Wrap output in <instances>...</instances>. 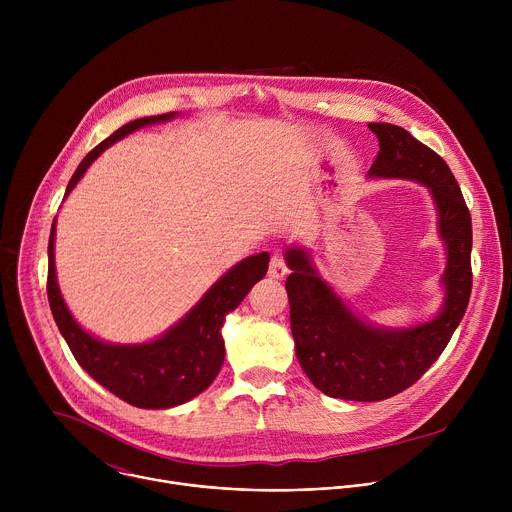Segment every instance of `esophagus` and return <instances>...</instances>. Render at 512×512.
Here are the masks:
<instances>
[{
    "mask_svg": "<svg viewBox=\"0 0 512 512\" xmlns=\"http://www.w3.org/2000/svg\"><path fill=\"white\" fill-rule=\"evenodd\" d=\"M269 277L273 279H283L287 275V265L283 261V257L279 253H273L271 255V261H269Z\"/></svg>",
    "mask_w": 512,
    "mask_h": 512,
    "instance_id": "esophagus-1",
    "label": "esophagus"
}]
</instances>
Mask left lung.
I'll return each instance as SVG.
<instances>
[{"mask_svg": "<svg viewBox=\"0 0 512 512\" xmlns=\"http://www.w3.org/2000/svg\"><path fill=\"white\" fill-rule=\"evenodd\" d=\"M369 127L379 137L369 178H403L429 188L448 253L442 277L446 298L429 322L379 328L358 318L336 296L306 249H287L291 273L285 289L296 356L316 389L346 401H383L411 387L448 346L472 291V218L452 170L407 129L391 123Z\"/></svg>", "mask_w": 512, "mask_h": 512, "instance_id": "1", "label": "left lung"}]
</instances>
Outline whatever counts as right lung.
Instances as JSON below:
<instances>
[{
    "label": "right lung",
    "mask_w": 512,
    "mask_h": 512,
    "mask_svg": "<svg viewBox=\"0 0 512 512\" xmlns=\"http://www.w3.org/2000/svg\"><path fill=\"white\" fill-rule=\"evenodd\" d=\"M172 117H176V113L141 117L119 127L85 156L77 172L72 174L64 196L79 184L89 166L109 145L139 127ZM54 233L56 227L52 225L48 241V302L60 334L81 367L107 391L141 409H168L200 395L223 367L225 340L221 328L225 316L245 300L259 279L265 277L269 253L251 255L229 269L206 291L202 300L160 338L143 344H109L83 330L60 296L54 267Z\"/></svg>",
    "instance_id": "add662e5"
}]
</instances>
